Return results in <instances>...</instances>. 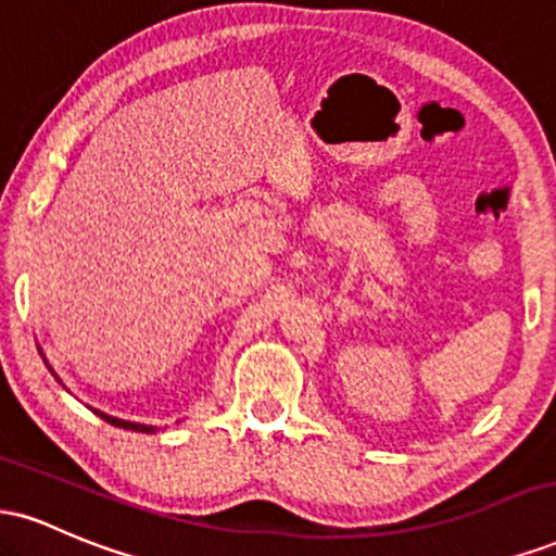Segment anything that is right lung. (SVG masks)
<instances>
[{"instance_id":"add662e5","label":"right lung","mask_w":556,"mask_h":556,"mask_svg":"<svg viewBox=\"0 0 556 556\" xmlns=\"http://www.w3.org/2000/svg\"><path fill=\"white\" fill-rule=\"evenodd\" d=\"M36 348H38V344H36ZM38 353H41V348H38ZM41 358H43V353H41ZM43 363H47V358H43ZM47 368H49V371L54 374V368L49 366V363H47ZM54 379L60 381V376L54 374ZM60 384H62V381H60ZM91 410H93V407H91ZM93 413H96V416H99L101 420H106V424L117 426V429H130V431H138V433H156V431H159V426H149V424H136V420H123V418H114V416H110V413H101V410H93Z\"/></svg>"}]
</instances>
